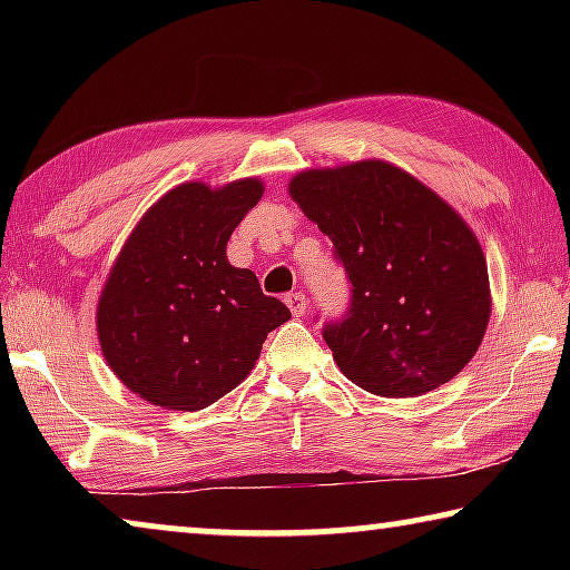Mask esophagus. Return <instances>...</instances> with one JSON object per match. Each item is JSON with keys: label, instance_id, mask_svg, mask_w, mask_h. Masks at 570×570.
Returning a JSON list of instances; mask_svg holds the SVG:
<instances>
[{"label": "esophagus", "instance_id": "34e87169", "mask_svg": "<svg viewBox=\"0 0 570 570\" xmlns=\"http://www.w3.org/2000/svg\"><path fill=\"white\" fill-rule=\"evenodd\" d=\"M286 306H288V312H292L294 316H304V312H306V296L302 292L288 294L286 296Z\"/></svg>", "mask_w": 570, "mask_h": 570}]
</instances>
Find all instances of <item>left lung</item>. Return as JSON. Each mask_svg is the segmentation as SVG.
<instances>
[{"label":"left lung","mask_w":570,"mask_h":570,"mask_svg":"<svg viewBox=\"0 0 570 570\" xmlns=\"http://www.w3.org/2000/svg\"><path fill=\"white\" fill-rule=\"evenodd\" d=\"M288 196L332 238L352 284L346 314L322 332L344 377L382 397L455 377L493 306L485 256L458 210L384 160L302 170Z\"/></svg>","instance_id":"left-lung-1"}]
</instances>
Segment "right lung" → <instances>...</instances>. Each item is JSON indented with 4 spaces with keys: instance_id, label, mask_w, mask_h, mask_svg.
<instances>
[{
    "instance_id": "add662e5",
    "label": "right lung",
    "mask_w": 570,
    "mask_h": 570,
    "mask_svg": "<svg viewBox=\"0 0 570 570\" xmlns=\"http://www.w3.org/2000/svg\"><path fill=\"white\" fill-rule=\"evenodd\" d=\"M262 196L258 178L180 183L125 240L98 302V340L138 397L208 407L248 377L268 332L292 320L254 272L226 258L230 234Z\"/></svg>"
}]
</instances>
